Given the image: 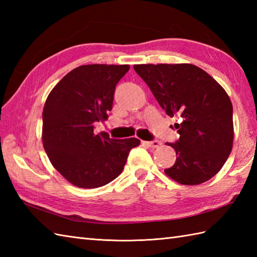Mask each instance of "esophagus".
<instances>
[{
    "label": "esophagus",
    "mask_w": 257,
    "mask_h": 257,
    "mask_svg": "<svg viewBox=\"0 0 257 257\" xmlns=\"http://www.w3.org/2000/svg\"><path fill=\"white\" fill-rule=\"evenodd\" d=\"M143 144L146 145L149 148H158L161 146V141L159 140H152V141H143Z\"/></svg>",
    "instance_id": "obj_1"
}]
</instances>
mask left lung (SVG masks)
I'll use <instances>...</instances> for the list:
<instances>
[{
    "label": "left lung",
    "instance_id": "obj_1",
    "mask_svg": "<svg viewBox=\"0 0 257 257\" xmlns=\"http://www.w3.org/2000/svg\"><path fill=\"white\" fill-rule=\"evenodd\" d=\"M134 68L148 85L180 135L177 160L165 172L181 184L203 183L221 170L233 146V106L222 86L191 64H141Z\"/></svg>",
    "mask_w": 257,
    "mask_h": 257
}]
</instances>
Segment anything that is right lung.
I'll list each match as a JSON object with an SVG mask.
<instances>
[{"instance_id":"1","label":"right lung","mask_w":257,"mask_h":257,"mask_svg":"<svg viewBox=\"0 0 257 257\" xmlns=\"http://www.w3.org/2000/svg\"><path fill=\"white\" fill-rule=\"evenodd\" d=\"M129 65H83L59 80L43 109V146L53 167L78 188L95 189L116 179L137 138L96 135L108 118L118 81Z\"/></svg>"}]
</instances>
